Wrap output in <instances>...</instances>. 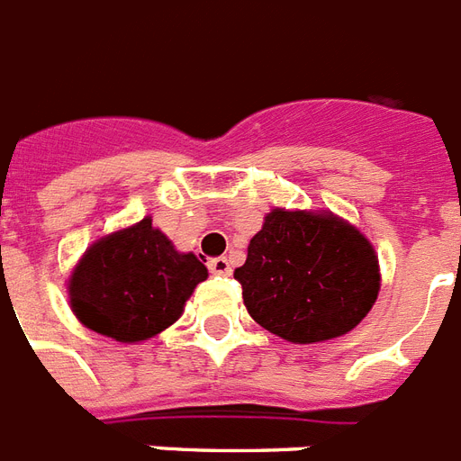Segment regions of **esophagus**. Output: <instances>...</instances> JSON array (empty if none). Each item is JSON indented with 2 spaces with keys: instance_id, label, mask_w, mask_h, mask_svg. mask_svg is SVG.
Instances as JSON below:
<instances>
[{
  "instance_id": "34e87169",
  "label": "esophagus",
  "mask_w": 461,
  "mask_h": 461,
  "mask_svg": "<svg viewBox=\"0 0 461 461\" xmlns=\"http://www.w3.org/2000/svg\"><path fill=\"white\" fill-rule=\"evenodd\" d=\"M209 271H212L213 276H228L230 274V261L226 259V257H216V259H209Z\"/></svg>"
}]
</instances>
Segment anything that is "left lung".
Returning a JSON list of instances; mask_svg holds the SVG:
<instances>
[{"label":"left lung","mask_w":461,"mask_h":461,"mask_svg":"<svg viewBox=\"0 0 461 461\" xmlns=\"http://www.w3.org/2000/svg\"><path fill=\"white\" fill-rule=\"evenodd\" d=\"M233 276L254 321L300 345L349 333L381 290L374 245L330 212L271 209Z\"/></svg>","instance_id":"left-lung-1"}]
</instances>
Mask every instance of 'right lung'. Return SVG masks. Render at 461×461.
I'll return each mask as SVG.
<instances>
[{"label":"right lung","instance_id":"add662e5","mask_svg":"<svg viewBox=\"0 0 461 461\" xmlns=\"http://www.w3.org/2000/svg\"><path fill=\"white\" fill-rule=\"evenodd\" d=\"M207 267L178 252L152 219L99 238L68 278L78 321L119 342H140L176 323Z\"/></svg>","mask_w":461,"mask_h":461}]
</instances>
